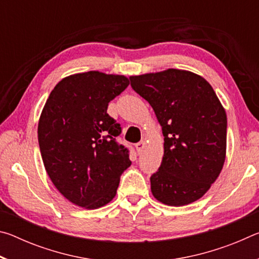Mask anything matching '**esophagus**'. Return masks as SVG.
<instances>
[{"label": "esophagus", "instance_id": "34e87169", "mask_svg": "<svg viewBox=\"0 0 259 259\" xmlns=\"http://www.w3.org/2000/svg\"><path fill=\"white\" fill-rule=\"evenodd\" d=\"M135 146H136V150H137V152H138V154H140V153L143 152L144 147H145V142H139L136 144Z\"/></svg>", "mask_w": 259, "mask_h": 259}]
</instances>
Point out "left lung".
<instances>
[{
	"instance_id": "obj_1",
	"label": "left lung",
	"mask_w": 259,
	"mask_h": 259,
	"mask_svg": "<svg viewBox=\"0 0 259 259\" xmlns=\"http://www.w3.org/2000/svg\"><path fill=\"white\" fill-rule=\"evenodd\" d=\"M129 78L154 109L164 137L163 159L151 176L152 194L174 207L202 198L226 154V113L212 87L200 75L175 68Z\"/></svg>"
}]
</instances>
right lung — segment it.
Masks as SVG:
<instances>
[{
  "label": "right lung",
  "mask_w": 259,
  "mask_h": 259,
  "mask_svg": "<svg viewBox=\"0 0 259 259\" xmlns=\"http://www.w3.org/2000/svg\"><path fill=\"white\" fill-rule=\"evenodd\" d=\"M129 85L128 77L97 71L61 80L51 91L37 126L43 163L57 190L85 209L107 204L131 161L116 142L121 125L108 103Z\"/></svg>",
  "instance_id": "1"
}]
</instances>
